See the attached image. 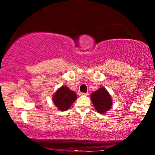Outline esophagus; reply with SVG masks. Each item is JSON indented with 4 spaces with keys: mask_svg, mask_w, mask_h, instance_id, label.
<instances>
[{
    "mask_svg": "<svg viewBox=\"0 0 155 155\" xmlns=\"http://www.w3.org/2000/svg\"><path fill=\"white\" fill-rule=\"evenodd\" d=\"M81 94L82 95H84V96H87L89 94H88V92H87V93H82Z\"/></svg>",
    "mask_w": 155,
    "mask_h": 155,
    "instance_id": "esophagus-1",
    "label": "esophagus"
}]
</instances>
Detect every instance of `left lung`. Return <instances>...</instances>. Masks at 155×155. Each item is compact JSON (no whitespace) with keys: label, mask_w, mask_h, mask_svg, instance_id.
<instances>
[{"label":"left lung","mask_w":155,"mask_h":155,"mask_svg":"<svg viewBox=\"0 0 155 155\" xmlns=\"http://www.w3.org/2000/svg\"><path fill=\"white\" fill-rule=\"evenodd\" d=\"M90 98L96 111L101 114L107 113L111 109L113 103L109 92L104 87L92 92Z\"/></svg>","instance_id":"8db88e82"}]
</instances>
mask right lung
Returning <instances> with one entry per match:
<instances>
[{
  "label": "right lung",
  "mask_w": 155,
  "mask_h": 155,
  "mask_svg": "<svg viewBox=\"0 0 155 155\" xmlns=\"http://www.w3.org/2000/svg\"><path fill=\"white\" fill-rule=\"evenodd\" d=\"M77 97L75 92L70 90L68 87L63 85L53 95L52 101L58 110L64 111L69 109Z\"/></svg>",
  "instance_id": "add662e5"
}]
</instances>
